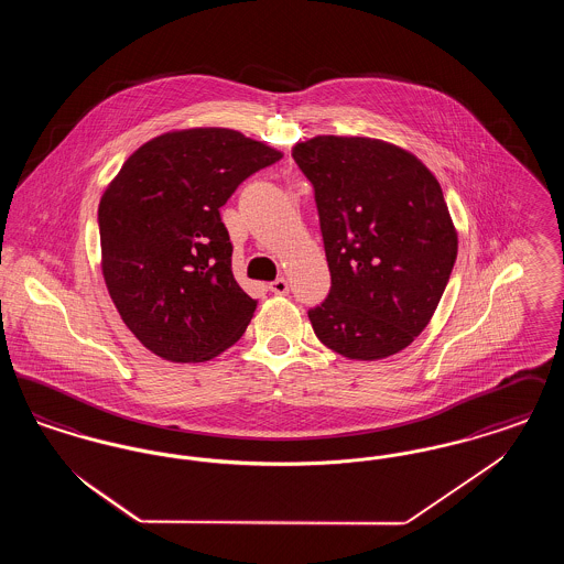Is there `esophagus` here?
<instances>
[{"label": "esophagus", "instance_id": "obj_1", "mask_svg": "<svg viewBox=\"0 0 564 564\" xmlns=\"http://www.w3.org/2000/svg\"><path fill=\"white\" fill-rule=\"evenodd\" d=\"M270 292L276 295L290 294V283H288V279H283V276L274 279V281L270 283Z\"/></svg>", "mask_w": 564, "mask_h": 564}]
</instances>
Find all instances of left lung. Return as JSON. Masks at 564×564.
I'll return each mask as SVG.
<instances>
[{"label": "left lung", "mask_w": 564, "mask_h": 564, "mask_svg": "<svg viewBox=\"0 0 564 564\" xmlns=\"http://www.w3.org/2000/svg\"><path fill=\"white\" fill-rule=\"evenodd\" d=\"M315 188L329 294L308 311L327 349L376 361L431 322L458 237L440 182L408 150L372 137L319 134L292 148Z\"/></svg>", "instance_id": "1"}]
</instances>
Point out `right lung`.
<instances>
[{
	"instance_id": "add662e5",
	"label": "right lung",
	"mask_w": 564,
	"mask_h": 564,
	"mask_svg": "<svg viewBox=\"0 0 564 564\" xmlns=\"http://www.w3.org/2000/svg\"><path fill=\"white\" fill-rule=\"evenodd\" d=\"M283 154L232 129L200 127L143 143L99 203L101 270L134 338L166 361L232 347L258 302L232 274L219 207Z\"/></svg>"
}]
</instances>
